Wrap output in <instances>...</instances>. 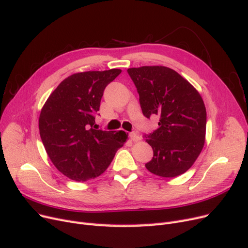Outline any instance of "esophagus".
I'll use <instances>...</instances> for the list:
<instances>
[{"instance_id": "34e87169", "label": "esophagus", "mask_w": 248, "mask_h": 248, "mask_svg": "<svg viewBox=\"0 0 248 248\" xmlns=\"http://www.w3.org/2000/svg\"><path fill=\"white\" fill-rule=\"evenodd\" d=\"M129 137H130L131 140H133V141L140 140V137H139V134H138L137 132H131V133L129 134Z\"/></svg>"}]
</instances>
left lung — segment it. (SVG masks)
I'll use <instances>...</instances> for the list:
<instances>
[{
  "mask_svg": "<svg viewBox=\"0 0 248 248\" xmlns=\"http://www.w3.org/2000/svg\"><path fill=\"white\" fill-rule=\"evenodd\" d=\"M127 72L138 90L142 114L159 117L158 128L145 136L153 149L147 170L164 178L183 174L205 144L207 114L200 93L168 67L142 66Z\"/></svg>",
  "mask_w": 248,
  "mask_h": 248,
  "instance_id": "left-lung-1",
  "label": "left lung"
}]
</instances>
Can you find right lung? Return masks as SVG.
<instances>
[{
	"label": "right lung",
	"instance_id": "obj_1",
	"mask_svg": "<svg viewBox=\"0 0 248 248\" xmlns=\"http://www.w3.org/2000/svg\"><path fill=\"white\" fill-rule=\"evenodd\" d=\"M120 73V69H110L72 74L57 87L41 109L43 146L54 166L74 181L100 176L127 140L122 130L93 128L104 89Z\"/></svg>",
	"mask_w": 248,
	"mask_h": 248
}]
</instances>
